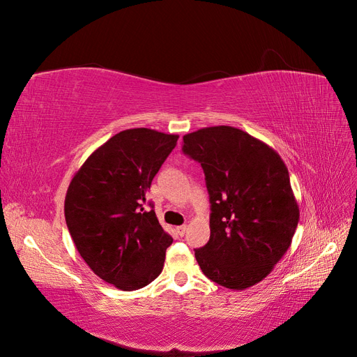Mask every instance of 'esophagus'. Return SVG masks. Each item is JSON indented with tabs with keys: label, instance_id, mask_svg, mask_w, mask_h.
Instances as JSON below:
<instances>
[{
	"label": "esophagus",
	"instance_id": "34e87169",
	"mask_svg": "<svg viewBox=\"0 0 357 357\" xmlns=\"http://www.w3.org/2000/svg\"><path fill=\"white\" fill-rule=\"evenodd\" d=\"M186 231H188V225H181V226H178V228H177V232H178L181 236L186 234Z\"/></svg>",
	"mask_w": 357,
	"mask_h": 357
}]
</instances>
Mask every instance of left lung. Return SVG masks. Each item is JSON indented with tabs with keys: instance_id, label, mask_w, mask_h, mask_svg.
<instances>
[{
	"instance_id": "8db88e82",
	"label": "left lung",
	"mask_w": 357,
	"mask_h": 357,
	"mask_svg": "<svg viewBox=\"0 0 357 357\" xmlns=\"http://www.w3.org/2000/svg\"><path fill=\"white\" fill-rule=\"evenodd\" d=\"M210 193V241L195 250L205 277L244 290L262 282L291 244L299 205L287 167L273 147L234 126L183 137Z\"/></svg>"
}]
</instances>
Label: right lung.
I'll return each mask as SVG.
<instances>
[{"mask_svg": "<svg viewBox=\"0 0 357 357\" xmlns=\"http://www.w3.org/2000/svg\"><path fill=\"white\" fill-rule=\"evenodd\" d=\"M178 135L134 128L113 135L75 171L66 195V220L92 271L121 290H137L162 273L172 238L153 210L152 180Z\"/></svg>", "mask_w": 357, "mask_h": 357, "instance_id": "obj_1", "label": "right lung"}]
</instances>
